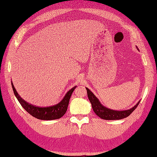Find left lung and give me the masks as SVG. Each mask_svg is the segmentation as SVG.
I'll list each match as a JSON object with an SVG mask.
<instances>
[{
	"label": "left lung",
	"instance_id": "8db88e82",
	"mask_svg": "<svg viewBox=\"0 0 157 157\" xmlns=\"http://www.w3.org/2000/svg\"><path fill=\"white\" fill-rule=\"evenodd\" d=\"M86 90L87 91L88 98L90 100L91 106H92V109L94 111V113H95L98 116L100 117V118H102L103 120H121V119H123V118L128 117L132 113V111L137 108V106H138L139 104H140V102L139 101V102L137 105H135L132 109H128V110L121 111L111 110V109L105 107L104 106H102L101 104H100L98 99L94 96V94L91 92L88 88L86 87Z\"/></svg>",
	"mask_w": 157,
	"mask_h": 157
}]
</instances>
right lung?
I'll use <instances>...</instances> for the list:
<instances>
[{
    "label": "right lung",
    "instance_id": "add662e5",
    "mask_svg": "<svg viewBox=\"0 0 157 157\" xmlns=\"http://www.w3.org/2000/svg\"><path fill=\"white\" fill-rule=\"evenodd\" d=\"M11 85H12V88L15 96L17 98V100H18L22 107L25 109L29 114L31 115L33 117L42 120H56L59 119V118L63 116V115L66 113L67 109V106H68L69 101L70 97L72 96V94L76 87V86L74 87L73 88L71 89L70 91H67V93L66 94V96L63 98V99L59 103H58V104L53 106H44V107H42V106L33 105L30 104V103L26 102L25 100H23L22 98L18 95V94H17L16 91L12 82H11Z\"/></svg>",
    "mask_w": 157,
    "mask_h": 157
}]
</instances>
